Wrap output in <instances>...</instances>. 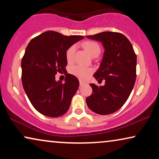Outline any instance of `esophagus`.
Returning <instances> with one entry per match:
<instances>
[{
    "label": "esophagus",
    "mask_w": 159,
    "mask_h": 159,
    "mask_svg": "<svg viewBox=\"0 0 159 159\" xmlns=\"http://www.w3.org/2000/svg\"><path fill=\"white\" fill-rule=\"evenodd\" d=\"M84 84V82H82V80H80V86H83Z\"/></svg>",
    "instance_id": "obj_1"
}]
</instances>
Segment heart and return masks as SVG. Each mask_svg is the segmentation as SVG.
Masks as SVG:
<instances>
[{
	"label": "heart",
	"mask_w": 159,
	"mask_h": 159,
	"mask_svg": "<svg viewBox=\"0 0 159 159\" xmlns=\"http://www.w3.org/2000/svg\"><path fill=\"white\" fill-rule=\"evenodd\" d=\"M82 46L93 57L96 55H99L100 53H101V48H100L99 45L96 42H94V41H85V42L82 43ZM75 51V45H71L67 49L66 52V58L67 61H72ZM69 72L71 75L80 78V79L84 80L88 77L89 75L92 73V69L85 68V67L80 66V65H74V66H71L69 68Z\"/></svg>",
	"instance_id": "b5f03b06"
}]
</instances>
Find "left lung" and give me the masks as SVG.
Returning a JSON list of instances; mask_svg holds the SVG:
<instances>
[{
    "instance_id": "8db88e82",
    "label": "left lung",
    "mask_w": 159,
    "mask_h": 159,
    "mask_svg": "<svg viewBox=\"0 0 159 159\" xmlns=\"http://www.w3.org/2000/svg\"><path fill=\"white\" fill-rule=\"evenodd\" d=\"M102 43L105 51L95 75L105 80L103 86L90 84L93 93L86 98L87 105L101 115L112 114L122 107L134 88L137 56L129 40L119 32H103L87 36Z\"/></svg>"
}]
</instances>
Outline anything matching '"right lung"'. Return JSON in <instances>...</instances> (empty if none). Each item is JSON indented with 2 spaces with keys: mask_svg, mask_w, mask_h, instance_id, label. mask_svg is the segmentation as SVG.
<instances>
[{
  "mask_svg": "<svg viewBox=\"0 0 159 159\" xmlns=\"http://www.w3.org/2000/svg\"><path fill=\"white\" fill-rule=\"evenodd\" d=\"M81 35L65 36L47 31L32 39L21 59V82L33 107L45 116L58 117L70 106L78 90L79 80L67 73L66 52L83 39ZM65 71V82H56L57 72Z\"/></svg>",
  "mask_w": 159,
  "mask_h": 159,
  "instance_id": "obj_1",
  "label": "right lung"
}]
</instances>
